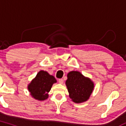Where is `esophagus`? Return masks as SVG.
<instances>
[{"label":"esophagus","mask_w":126,"mask_h":126,"mask_svg":"<svg viewBox=\"0 0 126 126\" xmlns=\"http://www.w3.org/2000/svg\"><path fill=\"white\" fill-rule=\"evenodd\" d=\"M58 81H59V83H61V84H62V83H63V82H64V80H63V79H59V80H58Z\"/></svg>","instance_id":"obj_1"}]
</instances>
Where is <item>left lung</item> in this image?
<instances>
[{
    "instance_id": "8db88e82",
    "label": "left lung",
    "mask_w": 126,
    "mask_h": 126,
    "mask_svg": "<svg viewBox=\"0 0 126 126\" xmlns=\"http://www.w3.org/2000/svg\"><path fill=\"white\" fill-rule=\"evenodd\" d=\"M66 85L69 96L76 103L83 102L88 99L94 89L93 82L77 71H72L68 73Z\"/></svg>"
}]
</instances>
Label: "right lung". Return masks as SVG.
I'll return each mask as SVG.
<instances>
[{
    "instance_id": "right-lung-1",
    "label": "right lung",
    "mask_w": 126,
    "mask_h": 126,
    "mask_svg": "<svg viewBox=\"0 0 126 126\" xmlns=\"http://www.w3.org/2000/svg\"><path fill=\"white\" fill-rule=\"evenodd\" d=\"M56 82L54 76L49 75L47 72L41 70L28 85V90L35 99L44 100L48 98L47 94L50 92L53 83Z\"/></svg>"
}]
</instances>
